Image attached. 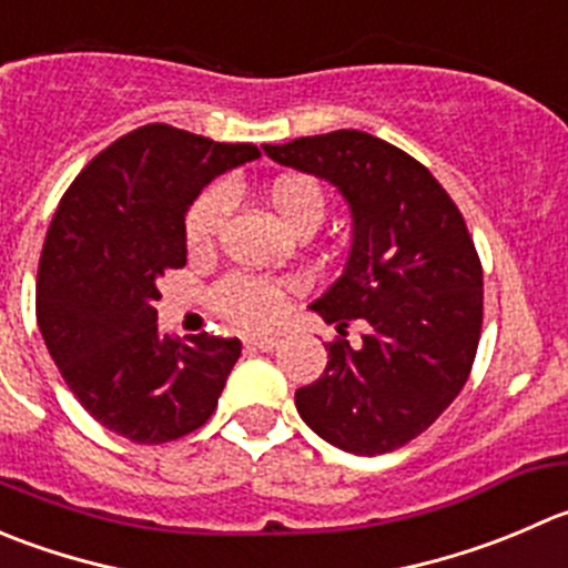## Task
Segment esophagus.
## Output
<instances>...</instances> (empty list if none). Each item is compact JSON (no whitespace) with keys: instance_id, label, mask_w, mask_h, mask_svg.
Here are the masks:
<instances>
[{"instance_id":"1","label":"esophagus","mask_w":568,"mask_h":568,"mask_svg":"<svg viewBox=\"0 0 568 568\" xmlns=\"http://www.w3.org/2000/svg\"><path fill=\"white\" fill-rule=\"evenodd\" d=\"M280 341L277 338H268V335H257V338H246L244 346L246 349H255V352H274L277 349Z\"/></svg>"}]
</instances>
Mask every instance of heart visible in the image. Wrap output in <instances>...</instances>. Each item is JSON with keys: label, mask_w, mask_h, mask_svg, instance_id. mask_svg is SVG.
Instances as JSON below:
<instances>
[{"label": "heart", "mask_w": 568, "mask_h": 568, "mask_svg": "<svg viewBox=\"0 0 568 568\" xmlns=\"http://www.w3.org/2000/svg\"><path fill=\"white\" fill-rule=\"evenodd\" d=\"M268 202L294 233H313L327 216L324 189L307 174H283L268 189ZM233 211L227 185H211L185 213V246L194 257L211 255ZM213 311L244 329L272 327L285 311V285L255 274H227L211 294Z\"/></svg>", "instance_id": "obj_1"}]
</instances>
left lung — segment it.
Instances as JSON below:
<instances>
[{"mask_svg": "<svg viewBox=\"0 0 568 568\" xmlns=\"http://www.w3.org/2000/svg\"><path fill=\"white\" fill-rule=\"evenodd\" d=\"M263 150L338 185L355 224L344 274L311 305L341 338L327 344L322 377L296 390V410L344 453H394L453 405L480 344L483 266L464 213L430 169L368 132ZM355 317L369 333L349 347Z\"/></svg>", "mask_w": 568, "mask_h": 568, "instance_id": "1", "label": "left lung"}]
</instances>
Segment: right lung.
I'll return each mask as SVG.
<instances>
[{
	"mask_svg": "<svg viewBox=\"0 0 568 568\" xmlns=\"http://www.w3.org/2000/svg\"><path fill=\"white\" fill-rule=\"evenodd\" d=\"M261 158L146 124L74 178L43 241L36 316L80 405L135 444H166L213 416L241 355L239 338L158 333L161 277L185 266V211L216 174Z\"/></svg>",
	"mask_w": 568,
	"mask_h": 568,
	"instance_id": "right-lung-1",
	"label": "right lung"
}]
</instances>
